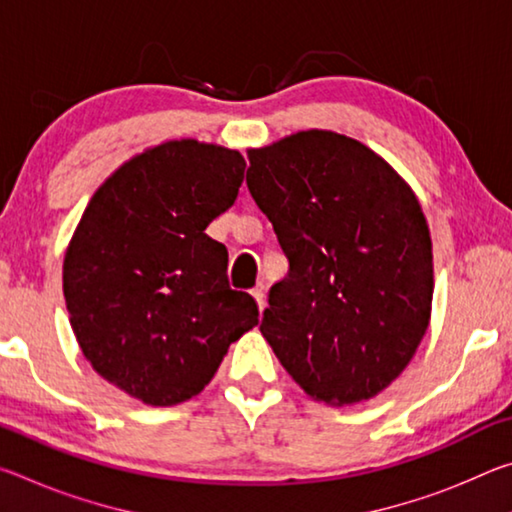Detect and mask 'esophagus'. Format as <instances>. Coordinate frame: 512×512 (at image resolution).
Masks as SVG:
<instances>
[{
  "instance_id": "1",
  "label": "esophagus",
  "mask_w": 512,
  "mask_h": 512,
  "mask_svg": "<svg viewBox=\"0 0 512 512\" xmlns=\"http://www.w3.org/2000/svg\"><path fill=\"white\" fill-rule=\"evenodd\" d=\"M250 293H253V298L257 300L259 311H262V309L266 307V296H264V287H262V284H259V287H255Z\"/></svg>"
}]
</instances>
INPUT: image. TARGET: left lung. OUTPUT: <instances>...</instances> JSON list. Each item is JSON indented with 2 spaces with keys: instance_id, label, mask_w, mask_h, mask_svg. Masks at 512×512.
I'll use <instances>...</instances> for the list:
<instances>
[{
  "instance_id": "1",
  "label": "left lung",
  "mask_w": 512,
  "mask_h": 512,
  "mask_svg": "<svg viewBox=\"0 0 512 512\" xmlns=\"http://www.w3.org/2000/svg\"><path fill=\"white\" fill-rule=\"evenodd\" d=\"M248 160L246 185L289 259L264 339L314 400H370L429 327L433 255L418 198L375 151L332 131H300Z\"/></svg>"
}]
</instances>
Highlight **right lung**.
<instances>
[{
  "label": "right lung",
  "mask_w": 512,
  "mask_h": 512,
  "mask_svg": "<svg viewBox=\"0 0 512 512\" xmlns=\"http://www.w3.org/2000/svg\"><path fill=\"white\" fill-rule=\"evenodd\" d=\"M239 151L173 140L135 155L85 207L63 264L85 359L135 400L173 406L210 384L259 309L230 289L228 250L205 228L237 201Z\"/></svg>",
  "instance_id": "right-lung-1"
}]
</instances>
